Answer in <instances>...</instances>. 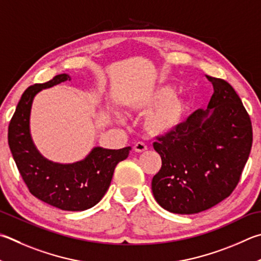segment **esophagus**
Instances as JSON below:
<instances>
[{
	"label": "esophagus",
	"instance_id": "34e87169",
	"mask_svg": "<svg viewBox=\"0 0 261 261\" xmlns=\"http://www.w3.org/2000/svg\"><path fill=\"white\" fill-rule=\"evenodd\" d=\"M134 149H135L136 153H144V151L147 150V146L144 143H141V141H139V143H136L135 144Z\"/></svg>",
	"mask_w": 261,
	"mask_h": 261
}]
</instances>
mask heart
Here are the masks:
<instances>
[{
    "mask_svg": "<svg viewBox=\"0 0 261 261\" xmlns=\"http://www.w3.org/2000/svg\"><path fill=\"white\" fill-rule=\"evenodd\" d=\"M176 89L170 84H161L146 92L134 103V110L147 114L144 126L153 136H167L173 134L184 124L189 111V102L185 97L177 96ZM116 120L122 123L123 117L115 114Z\"/></svg>",
    "mask_w": 261,
    "mask_h": 261,
    "instance_id": "b5f03b06",
    "label": "heart"
}]
</instances>
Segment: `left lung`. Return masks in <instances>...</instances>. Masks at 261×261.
I'll return each instance as SVG.
<instances>
[{
  "mask_svg": "<svg viewBox=\"0 0 261 261\" xmlns=\"http://www.w3.org/2000/svg\"><path fill=\"white\" fill-rule=\"evenodd\" d=\"M206 77L213 85L206 110L153 144L162 159L151 180L153 195L178 215L202 212L228 197L252 147V125L238 93L224 80Z\"/></svg>",
  "mask_w": 261,
  "mask_h": 261,
  "instance_id": "8db88e82",
  "label": "left lung"
}]
</instances>
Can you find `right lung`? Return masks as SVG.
Here are the masks:
<instances>
[{
    "label": "right lung",
    "mask_w": 261,
    "mask_h": 261,
    "mask_svg": "<svg viewBox=\"0 0 261 261\" xmlns=\"http://www.w3.org/2000/svg\"><path fill=\"white\" fill-rule=\"evenodd\" d=\"M65 81H70L69 75L59 74L49 82L26 89L9 124L8 143L19 172L33 195L60 210L84 211L96 205L105 195L115 167L127 158L131 147H94L83 160L67 164L45 159L31 136L32 103L42 90Z\"/></svg>",
    "instance_id": "add662e5"
}]
</instances>
